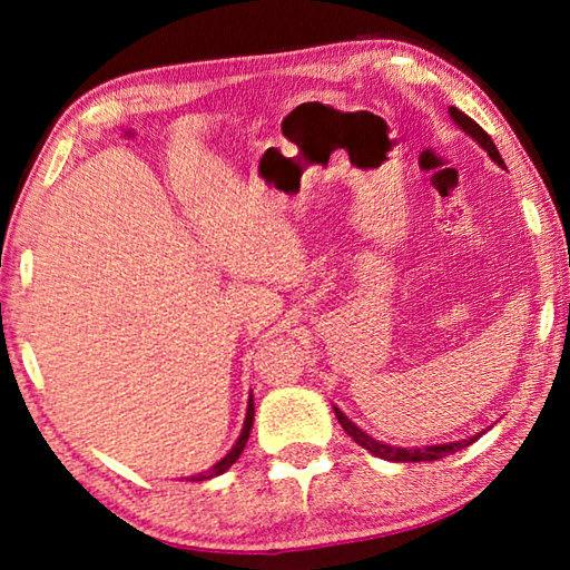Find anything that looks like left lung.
<instances>
[{
  "label": "left lung",
  "mask_w": 570,
  "mask_h": 570,
  "mask_svg": "<svg viewBox=\"0 0 570 570\" xmlns=\"http://www.w3.org/2000/svg\"><path fill=\"white\" fill-rule=\"evenodd\" d=\"M450 118L455 120L458 128L465 130V132L470 135V138L475 140L482 150H488V156L493 158V160L498 163V166L505 168V163H503V158H500V153H498V148H495L493 138H490V135H488L485 130H482L475 120L468 118V115L462 112V110H458V108H450ZM334 414H336V420H340V424L344 428L346 435H350V438L356 442V445L364 448V450H370L372 455H377V458H382V460H392V462H432V460L448 458V455H452V452H458V450H462V448H468L470 442H475V440L480 438V432H478L475 438L458 440V442H445V445L402 448V445H390V442H382V440H377V438H372L370 432H364V430L360 428V424L346 417V414H344L340 407H336V404H334Z\"/></svg>",
  "instance_id": "1"
}]
</instances>
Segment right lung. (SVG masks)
Wrapping results in <instances>:
<instances>
[{"mask_svg": "<svg viewBox=\"0 0 570 570\" xmlns=\"http://www.w3.org/2000/svg\"><path fill=\"white\" fill-rule=\"evenodd\" d=\"M250 428H254V394H248L246 417H244V428H240L238 440H236L234 445H230L216 462H210V465L204 468V470L190 472V475H186V480H190V482H204V480H210V478H216V475H224V472L238 460L240 452H244L246 442H248V435H250Z\"/></svg>", "mask_w": 570, "mask_h": 570, "instance_id": "right-lung-1", "label": "right lung"}]
</instances>
